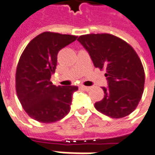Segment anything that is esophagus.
I'll list each match as a JSON object with an SVG mask.
<instances>
[{"label": "esophagus", "mask_w": 155, "mask_h": 155, "mask_svg": "<svg viewBox=\"0 0 155 155\" xmlns=\"http://www.w3.org/2000/svg\"><path fill=\"white\" fill-rule=\"evenodd\" d=\"M82 88L84 90H86V91H89V90L91 89L90 87H86V86H82Z\"/></svg>", "instance_id": "34e87169"}]
</instances>
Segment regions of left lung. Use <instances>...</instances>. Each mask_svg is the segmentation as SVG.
<instances>
[{"instance_id": "1", "label": "left lung", "mask_w": 155, "mask_h": 155, "mask_svg": "<svg viewBox=\"0 0 155 155\" xmlns=\"http://www.w3.org/2000/svg\"><path fill=\"white\" fill-rule=\"evenodd\" d=\"M78 41L88 51L95 68L105 69L108 87H103L104 99L94 106L112 118L133 112L144 90L145 73L135 50L125 41L111 34H87Z\"/></svg>"}]
</instances>
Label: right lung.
I'll return each mask as SVG.
<instances>
[{
  "label": "right lung",
  "instance_id": "obj_1",
  "mask_svg": "<svg viewBox=\"0 0 155 155\" xmlns=\"http://www.w3.org/2000/svg\"><path fill=\"white\" fill-rule=\"evenodd\" d=\"M73 35L45 31L25 47L17 65L16 93L25 112L34 120L51 124L61 120L70 110L75 86L56 87L51 81L58 52L76 40Z\"/></svg>",
  "mask_w": 155,
  "mask_h": 155
}]
</instances>
